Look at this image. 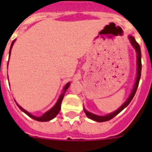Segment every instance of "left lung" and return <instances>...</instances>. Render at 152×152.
Wrapping results in <instances>:
<instances>
[{"instance_id": "obj_1", "label": "left lung", "mask_w": 152, "mask_h": 152, "mask_svg": "<svg viewBox=\"0 0 152 152\" xmlns=\"http://www.w3.org/2000/svg\"><path fill=\"white\" fill-rule=\"evenodd\" d=\"M129 42L130 43H131V45L133 46V48L135 49V50L137 52V77H136V81H135L134 86H133V88H132V91L130 93L129 96V98L127 99V100H126V101H125V102L117 110H115L114 112H112V113H109L107 115H96V114H94V113H91V112L88 111L85 108H83V110H84V113H86V115L88 116V118H89L90 119H91V120L95 121H99V122H103V121H107L110 120V119H112L113 118H114L116 115H118L120 112H121V111H122L130 103V102L132 101V99H133V97H134L135 94H136V91H137V88H138V85H139L140 76H141V51H140V45L136 42V39H134V37L129 35Z\"/></svg>"}]
</instances>
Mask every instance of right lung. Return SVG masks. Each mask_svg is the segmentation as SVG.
I'll use <instances>...</instances> for the list:
<instances>
[{
	"label": "right lung",
	"instance_id": "right-lung-1",
	"mask_svg": "<svg viewBox=\"0 0 152 152\" xmlns=\"http://www.w3.org/2000/svg\"><path fill=\"white\" fill-rule=\"evenodd\" d=\"M15 40H13V42H12L10 50H9V56H10L11 50H12V46H13V44H14V42H15ZM69 86H70V82H69V83H67L66 84H65V86H64V88H63V91H62V93L59 96V98H58V99H57V102L55 103L54 106H53L50 110H49L48 111H46V113H44L41 117H36V116L32 115L31 113H30L29 112H27V110H25L24 109L22 108L21 106H19V105L16 103V102H15V103L17 104L18 107H19V108H20V110L23 112V113H25L27 115L29 116L30 118H33L34 120H36L38 121H49L53 119V118L57 115V113L60 112V110H61V102L62 100H63V98H64V93H65V91H67V89L69 88Z\"/></svg>",
	"mask_w": 152,
	"mask_h": 152
}]
</instances>
